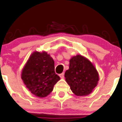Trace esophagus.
<instances>
[{
    "label": "esophagus",
    "mask_w": 122,
    "mask_h": 122,
    "mask_svg": "<svg viewBox=\"0 0 122 122\" xmlns=\"http://www.w3.org/2000/svg\"><path fill=\"white\" fill-rule=\"evenodd\" d=\"M60 78H64V73H61L60 75Z\"/></svg>",
    "instance_id": "obj_1"
}]
</instances>
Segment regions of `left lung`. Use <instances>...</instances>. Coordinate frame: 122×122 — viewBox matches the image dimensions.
Here are the masks:
<instances>
[{"label":"left lung","mask_w":122,"mask_h":122,"mask_svg":"<svg viewBox=\"0 0 122 122\" xmlns=\"http://www.w3.org/2000/svg\"><path fill=\"white\" fill-rule=\"evenodd\" d=\"M69 62L64 76L73 93L79 96L92 93L99 81L98 71L93 63L81 55L71 57Z\"/></svg>","instance_id":"obj_1"}]
</instances>
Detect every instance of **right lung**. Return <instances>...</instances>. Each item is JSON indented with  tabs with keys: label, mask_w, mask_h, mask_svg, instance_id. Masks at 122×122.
<instances>
[{
	"label": "right lung",
	"mask_w": 122,
	"mask_h": 122,
	"mask_svg": "<svg viewBox=\"0 0 122 122\" xmlns=\"http://www.w3.org/2000/svg\"><path fill=\"white\" fill-rule=\"evenodd\" d=\"M21 78L30 93L40 98L48 96L60 79L55 72L53 58L45 51H35L30 55L23 68Z\"/></svg>",
	"instance_id": "right-lung-1"
}]
</instances>
